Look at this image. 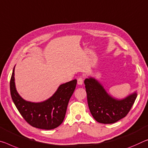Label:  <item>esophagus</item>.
<instances>
[{"label":"esophagus","instance_id":"34e87169","mask_svg":"<svg viewBox=\"0 0 148 148\" xmlns=\"http://www.w3.org/2000/svg\"><path fill=\"white\" fill-rule=\"evenodd\" d=\"M78 85H82L84 83V79L82 77H79V78H78V82H77Z\"/></svg>","mask_w":148,"mask_h":148}]
</instances>
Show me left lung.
<instances>
[{
	"label": "left lung",
	"mask_w": 148,
	"mask_h": 148,
	"mask_svg": "<svg viewBox=\"0 0 148 148\" xmlns=\"http://www.w3.org/2000/svg\"><path fill=\"white\" fill-rule=\"evenodd\" d=\"M88 107L96 121L102 124L116 123L125 117L137 97V93L123 99H117L109 95L97 79L91 78L84 80Z\"/></svg>",
	"instance_id": "8db88e82"
}]
</instances>
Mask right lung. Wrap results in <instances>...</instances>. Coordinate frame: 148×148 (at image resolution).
Segmentation results:
<instances>
[{
    "label": "right lung",
    "mask_w": 148,
    "mask_h": 148,
    "mask_svg": "<svg viewBox=\"0 0 148 148\" xmlns=\"http://www.w3.org/2000/svg\"><path fill=\"white\" fill-rule=\"evenodd\" d=\"M14 68L12 74L10 88L14 103L25 121L35 128L51 130L64 121L69 100L76 88V79L59 86L56 92L43 102L25 101L18 94L14 82Z\"/></svg>",
    "instance_id": "obj_1"
}]
</instances>
